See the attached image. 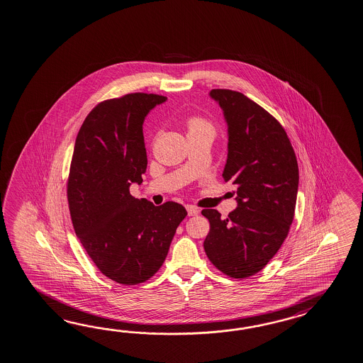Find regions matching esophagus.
I'll return each mask as SVG.
<instances>
[{
  "label": "esophagus",
  "mask_w": 363,
  "mask_h": 363,
  "mask_svg": "<svg viewBox=\"0 0 363 363\" xmlns=\"http://www.w3.org/2000/svg\"><path fill=\"white\" fill-rule=\"evenodd\" d=\"M186 211H188V216H191V217L197 216V214L200 213V211H199L196 206H194V205H188V206H186Z\"/></svg>",
  "instance_id": "1"
}]
</instances>
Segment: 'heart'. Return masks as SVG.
<instances>
[{"instance_id": "heart-1", "label": "heart", "mask_w": 363, "mask_h": 363, "mask_svg": "<svg viewBox=\"0 0 363 363\" xmlns=\"http://www.w3.org/2000/svg\"><path fill=\"white\" fill-rule=\"evenodd\" d=\"M186 125H188L189 133H209L211 135H214L216 133V129L213 127L211 121L200 118V116H194V118H189Z\"/></svg>"}]
</instances>
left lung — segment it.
I'll use <instances>...</instances> for the list:
<instances>
[{
    "mask_svg": "<svg viewBox=\"0 0 363 363\" xmlns=\"http://www.w3.org/2000/svg\"><path fill=\"white\" fill-rule=\"evenodd\" d=\"M228 127L222 177L236 186L238 208L220 218L203 209L211 230L203 250L211 264L233 279L264 269L286 239L294 219L298 162L285 129L268 111L239 91L214 89Z\"/></svg>",
    "mask_w": 363,
    "mask_h": 363,
    "instance_id": "1",
    "label": "left lung"
}]
</instances>
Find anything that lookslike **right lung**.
<instances>
[{
  "instance_id": "add662e5",
  "label": "right lung",
  "mask_w": 363,
  "mask_h": 363,
  "mask_svg": "<svg viewBox=\"0 0 363 363\" xmlns=\"http://www.w3.org/2000/svg\"><path fill=\"white\" fill-rule=\"evenodd\" d=\"M166 99L132 93L101 101L77 135L67 186L73 228L96 268L121 285L152 279L186 216L180 203L154 206L129 194L147 167L145 118Z\"/></svg>"
}]
</instances>
